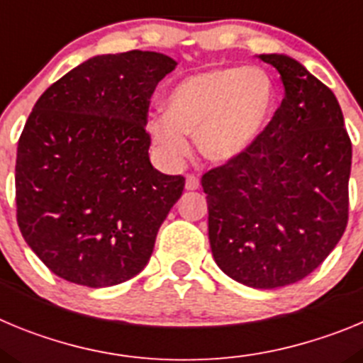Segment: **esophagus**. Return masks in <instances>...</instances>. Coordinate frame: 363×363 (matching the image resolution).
<instances>
[{"instance_id": "34e87169", "label": "esophagus", "mask_w": 363, "mask_h": 363, "mask_svg": "<svg viewBox=\"0 0 363 363\" xmlns=\"http://www.w3.org/2000/svg\"><path fill=\"white\" fill-rule=\"evenodd\" d=\"M198 187H200V179H198V176L187 174V179H185V189H187V191H196Z\"/></svg>"}]
</instances>
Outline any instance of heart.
<instances>
[{
	"label": "heart",
	"instance_id": "obj_1",
	"mask_svg": "<svg viewBox=\"0 0 363 363\" xmlns=\"http://www.w3.org/2000/svg\"><path fill=\"white\" fill-rule=\"evenodd\" d=\"M274 104L277 86L264 69H213L182 79L167 96L165 114L149 129L171 160L189 152L191 134L205 158L230 162L258 140Z\"/></svg>",
	"mask_w": 363,
	"mask_h": 363
}]
</instances>
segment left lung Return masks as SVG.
Masks as SVG:
<instances>
[{"label":"left lung","mask_w":363,"mask_h":363,"mask_svg":"<svg viewBox=\"0 0 363 363\" xmlns=\"http://www.w3.org/2000/svg\"><path fill=\"white\" fill-rule=\"evenodd\" d=\"M259 60L285 96L249 150L201 176L214 262L255 289L296 284L340 242L349 220L352 147L338 99L284 54Z\"/></svg>","instance_id":"obj_1"}]
</instances>
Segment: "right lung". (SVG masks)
Here are the masks:
<instances>
[{"mask_svg": "<svg viewBox=\"0 0 363 363\" xmlns=\"http://www.w3.org/2000/svg\"><path fill=\"white\" fill-rule=\"evenodd\" d=\"M174 60L129 50L86 60L32 108L16 156V218L54 274L85 287L136 277L185 187L156 171L150 96Z\"/></svg>", "mask_w": 363, "mask_h": 363, "instance_id": "1", "label": "right lung"}]
</instances>
